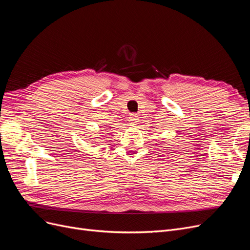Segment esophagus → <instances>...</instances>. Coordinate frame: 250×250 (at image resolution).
Masks as SVG:
<instances>
[{
	"label": "esophagus",
	"mask_w": 250,
	"mask_h": 250,
	"mask_svg": "<svg viewBox=\"0 0 250 250\" xmlns=\"http://www.w3.org/2000/svg\"><path fill=\"white\" fill-rule=\"evenodd\" d=\"M138 119H139V116H138L137 114H131V116L128 117L129 125H135L138 123Z\"/></svg>",
	"instance_id": "1"
}]
</instances>
